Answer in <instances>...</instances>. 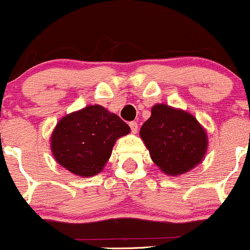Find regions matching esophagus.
Listing matches in <instances>:
<instances>
[{
	"label": "esophagus",
	"instance_id": "esophagus-1",
	"mask_svg": "<svg viewBox=\"0 0 250 250\" xmlns=\"http://www.w3.org/2000/svg\"><path fill=\"white\" fill-rule=\"evenodd\" d=\"M129 127H130V130H132V133H137L138 132V123L135 122V121H132V122H129Z\"/></svg>",
	"mask_w": 250,
	"mask_h": 250
}]
</instances>
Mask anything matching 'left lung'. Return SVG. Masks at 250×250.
<instances>
[{
	"instance_id": "1",
	"label": "left lung",
	"mask_w": 250,
	"mask_h": 250,
	"mask_svg": "<svg viewBox=\"0 0 250 250\" xmlns=\"http://www.w3.org/2000/svg\"><path fill=\"white\" fill-rule=\"evenodd\" d=\"M153 162L166 174L188 172L202 161L207 134L195 117L168 105H155L140 129Z\"/></svg>"
}]
</instances>
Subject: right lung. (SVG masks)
<instances>
[{
	"label": "right lung",
	"mask_w": 250,
	"mask_h": 250,
	"mask_svg": "<svg viewBox=\"0 0 250 250\" xmlns=\"http://www.w3.org/2000/svg\"><path fill=\"white\" fill-rule=\"evenodd\" d=\"M129 125L100 105L65 116L52 134L53 156L59 165L80 176L100 173L120 137Z\"/></svg>",
	"instance_id": "add662e5"
}]
</instances>
